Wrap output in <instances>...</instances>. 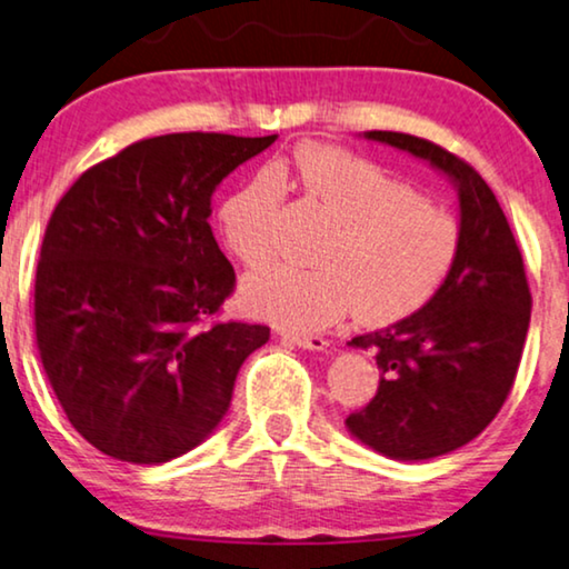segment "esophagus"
Returning <instances> with one entry per match:
<instances>
[{
	"mask_svg": "<svg viewBox=\"0 0 569 569\" xmlns=\"http://www.w3.org/2000/svg\"><path fill=\"white\" fill-rule=\"evenodd\" d=\"M292 341L302 349H310V352H323L329 347V339L318 337V333H295Z\"/></svg>",
	"mask_w": 569,
	"mask_h": 569,
	"instance_id": "esophagus-1",
	"label": "esophagus"
}]
</instances>
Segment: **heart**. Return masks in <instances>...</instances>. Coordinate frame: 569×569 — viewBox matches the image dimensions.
Returning <instances> with one entry per match:
<instances>
[{
    "label": "heart",
    "instance_id": "heart-1",
    "mask_svg": "<svg viewBox=\"0 0 569 569\" xmlns=\"http://www.w3.org/2000/svg\"><path fill=\"white\" fill-rule=\"evenodd\" d=\"M298 183L318 201L337 232L318 253L323 267L277 263L246 282L256 316L290 331H318L357 308L370 326H388L422 310L453 271L461 228L446 209L376 162L339 147L295 150ZM282 170H267L220 209L224 246L246 267L274 256V220L282 204Z\"/></svg>",
    "mask_w": 569,
    "mask_h": 569
}]
</instances>
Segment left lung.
Listing matches in <instances>:
<instances>
[{"label":"left lung","mask_w":569,"mask_h":569,"mask_svg":"<svg viewBox=\"0 0 569 569\" xmlns=\"http://www.w3.org/2000/svg\"><path fill=\"white\" fill-rule=\"evenodd\" d=\"M365 139L430 162L458 191L461 248L440 292L415 316L349 341L376 349L383 376L347 430L376 453L427 461L471 442L508 399L531 290L508 217L469 162L401 131H365Z\"/></svg>","instance_id":"left-lung-1"}]
</instances>
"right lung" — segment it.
Masks as SVG:
<instances>
[{
	"label": "right lung",
	"mask_w": 569,
	"mask_h": 569,
	"mask_svg": "<svg viewBox=\"0 0 569 569\" xmlns=\"http://www.w3.org/2000/svg\"><path fill=\"white\" fill-rule=\"evenodd\" d=\"M269 137L183 131L129 144L53 209L36 271L49 383L100 453L166 463L204 442L269 326L209 318L236 287L212 236V193Z\"/></svg>",
	"instance_id": "right-lung-1"
}]
</instances>
